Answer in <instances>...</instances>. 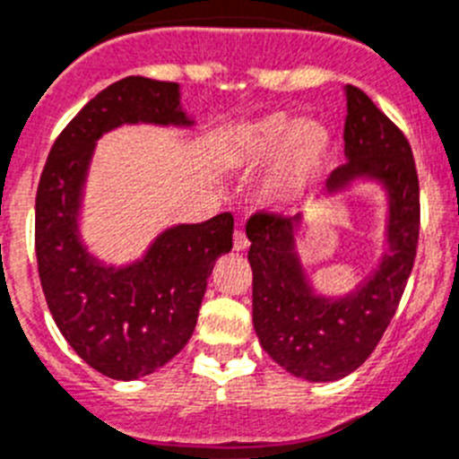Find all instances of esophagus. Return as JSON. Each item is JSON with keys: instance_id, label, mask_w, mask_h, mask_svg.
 I'll use <instances>...</instances> for the list:
<instances>
[{"instance_id": "34e87169", "label": "esophagus", "mask_w": 459, "mask_h": 459, "mask_svg": "<svg viewBox=\"0 0 459 459\" xmlns=\"http://www.w3.org/2000/svg\"><path fill=\"white\" fill-rule=\"evenodd\" d=\"M233 249L235 251H247V249H249V239H247L245 230H235V235H233Z\"/></svg>"}]
</instances>
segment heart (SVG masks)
I'll use <instances>...</instances> for the list:
<instances>
[{
    "label": "heart",
    "instance_id": "b5f03b06",
    "mask_svg": "<svg viewBox=\"0 0 459 459\" xmlns=\"http://www.w3.org/2000/svg\"><path fill=\"white\" fill-rule=\"evenodd\" d=\"M329 148V134L316 123H292L286 114H270L238 127L230 160L239 167H263L276 159L270 194L276 199L307 189Z\"/></svg>",
    "mask_w": 459,
    "mask_h": 459
}]
</instances>
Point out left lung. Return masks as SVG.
Masks as SVG:
<instances>
[{
    "label": "left lung",
    "instance_id": "obj_1",
    "mask_svg": "<svg viewBox=\"0 0 459 459\" xmlns=\"http://www.w3.org/2000/svg\"><path fill=\"white\" fill-rule=\"evenodd\" d=\"M345 98L348 162L329 176L327 194L375 180L389 196V249L368 279L342 297L317 295L297 254L301 214L255 212L247 224L258 341L279 366L308 382L345 377L373 354L395 316L419 245V176L410 142L361 89L348 84Z\"/></svg>",
    "mask_w": 459,
    "mask_h": 459
}]
</instances>
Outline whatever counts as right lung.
<instances>
[{"mask_svg": "<svg viewBox=\"0 0 459 459\" xmlns=\"http://www.w3.org/2000/svg\"><path fill=\"white\" fill-rule=\"evenodd\" d=\"M137 123L194 126L180 86L132 75L100 91L56 137L36 192V258L49 313L91 368L123 382L155 373L187 345L214 260L233 249V214L221 212L167 229L126 267L89 254L80 208L96 142Z\"/></svg>", "mask_w": 459, "mask_h": 459, "instance_id": "obj_1", "label": "right lung"}]
</instances>
